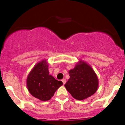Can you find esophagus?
<instances>
[{
	"instance_id": "esophagus-1",
	"label": "esophagus",
	"mask_w": 125,
	"mask_h": 125,
	"mask_svg": "<svg viewBox=\"0 0 125 125\" xmlns=\"http://www.w3.org/2000/svg\"><path fill=\"white\" fill-rule=\"evenodd\" d=\"M62 81L63 83L64 84L66 83V79H63L62 80Z\"/></svg>"
}]
</instances>
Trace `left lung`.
Masks as SVG:
<instances>
[{
  "mask_svg": "<svg viewBox=\"0 0 125 125\" xmlns=\"http://www.w3.org/2000/svg\"><path fill=\"white\" fill-rule=\"evenodd\" d=\"M69 73L70 78L64 86L75 99L84 100L96 92L98 78L93 69L86 62L79 61Z\"/></svg>",
  "mask_w": 125,
  "mask_h": 125,
  "instance_id": "1",
  "label": "left lung"
}]
</instances>
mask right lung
<instances>
[{
  "label": "right lung",
  "mask_w": 125,
  "mask_h": 125,
  "mask_svg": "<svg viewBox=\"0 0 125 125\" xmlns=\"http://www.w3.org/2000/svg\"><path fill=\"white\" fill-rule=\"evenodd\" d=\"M49 73L48 64L43 60L35 64L27 78L30 94L42 101L51 99L57 89L63 85L62 82L57 81Z\"/></svg>",
  "instance_id": "add662e5"
}]
</instances>
